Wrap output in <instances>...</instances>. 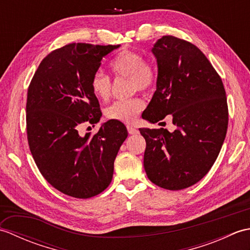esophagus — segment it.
Segmentation results:
<instances>
[{
	"label": "esophagus",
	"mask_w": 250,
	"mask_h": 250,
	"mask_svg": "<svg viewBox=\"0 0 250 250\" xmlns=\"http://www.w3.org/2000/svg\"><path fill=\"white\" fill-rule=\"evenodd\" d=\"M126 129H128L129 134H137V133H139V130H137L136 128H134V126L128 125V126H126Z\"/></svg>",
	"instance_id": "1"
}]
</instances>
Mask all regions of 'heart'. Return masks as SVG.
Here are the masks:
<instances>
[{"label":"heart","mask_w":250,"mask_h":250,"mask_svg":"<svg viewBox=\"0 0 250 250\" xmlns=\"http://www.w3.org/2000/svg\"><path fill=\"white\" fill-rule=\"evenodd\" d=\"M110 67L117 77H129L132 92H136L137 90L141 92H148L157 83V75L153 67L148 64L145 57L137 51L122 50L111 61ZM91 90L98 99L108 100L111 95L113 84L107 74L101 70L95 72L91 78ZM144 102L140 98L116 101L106 108L105 115L111 120L132 124L144 109Z\"/></svg>","instance_id":"obj_1"}]
</instances>
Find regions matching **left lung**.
I'll return each mask as SVG.
<instances>
[{
	"label": "left lung",
	"instance_id": "obj_1",
	"mask_svg": "<svg viewBox=\"0 0 250 250\" xmlns=\"http://www.w3.org/2000/svg\"><path fill=\"white\" fill-rule=\"evenodd\" d=\"M157 90L143 113L156 124L171 115L174 132L140 129L146 141L144 167L150 182L182 190L208 173L226 139L228 104L218 73L195 45L172 35L152 47Z\"/></svg>",
	"mask_w": 250,
	"mask_h": 250
}]
</instances>
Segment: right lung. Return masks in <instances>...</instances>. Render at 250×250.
<instances>
[{"label": "right lung", "mask_w": 250, "mask_h": 250, "mask_svg": "<svg viewBox=\"0 0 250 250\" xmlns=\"http://www.w3.org/2000/svg\"><path fill=\"white\" fill-rule=\"evenodd\" d=\"M120 45L68 44L51 51L28 88L26 134L41 174L52 187L89 199L108 187L114 161L128 131L109 120L98 133L78 134L83 124H98L102 111L91 78L105 56Z\"/></svg>", "instance_id": "add662e5"}]
</instances>
